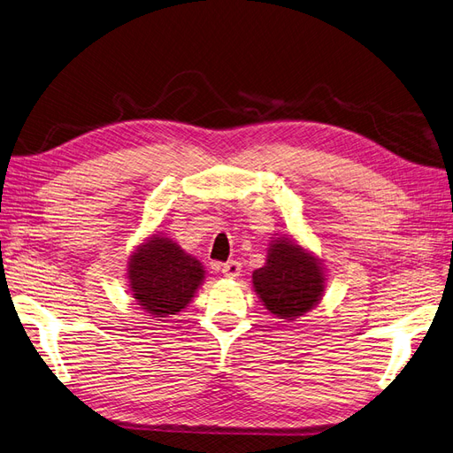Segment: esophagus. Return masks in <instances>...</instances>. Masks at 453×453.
<instances>
[{
  "mask_svg": "<svg viewBox=\"0 0 453 453\" xmlns=\"http://www.w3.org/2000/svg\"><path fill=\"white\" fill-rule=\"evenodd\" d=\"M241 261H227V264L222 265V273L227 276V279H235V276L241 274Z\"/></svg>",
  "mask_w": 453,
  "mask_h": 453,
  "instance_id": "34e87169",
  "label": "esophagus"
}]
</instances>
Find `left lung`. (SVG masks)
Instances as JSON below:
<instances>
[{
  "instance_id": "1",
  "label": "left lung",
  "mask_w": 453,
  "mask_h": 453,
  "mask_svg": "<svg viewBox=\"0 0 453 453\" xmlns=\"http://www.w3.org/2000/svg\"><path fill=\"white\" fill-rule=\"evenodd\" d=\"M254 288L267 309L280 319H296L322 297L324 274L318 261L291 241H276L267 264L254 271Z\"/></svg>"
}]
</instances>
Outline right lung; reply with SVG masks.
<instances>
[{
	"mask_svg": "<svg viewBox=\"0 0 453 453\" xmlns=\"http://www.w3.org/2000/svg\"><path fill=\"white\" fill-rule=\"evenodd\" d=\"M203 276L205 271L199 261L164 237L142 244L129 264L134 297L154 318L180 312L192 301Z\"/></svg>",
	"mask_w": 453,
	"mask_h": 453,
	"instance_id": "right-lung-1",
	"label": "right lung"
}]
</instances>
